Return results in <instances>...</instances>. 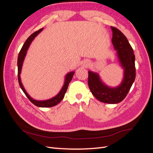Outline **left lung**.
I'll use <instances>...</instances> for the list:
<instances>
[{"label": "left lung", "instance_id": "obj_1", "mask_svg": "<svg viewBox=\"0 0 153 153\" xmlns=\"http://www.w3.org/2000/svg\"><path fill=\"white\" fill-rule=\"evenodd\" d=\"M112 41L114 49L117 50L119 62L124 68V78L121 85L117 87H110L101 80L98 73L88 72V85L92 94L101 102L115 104L122 101L135 81L136 76L135 55L128 41L122 32L114 27Z\"/></svg>", "mask_w": 153, "mask_h": 153}]
</instances>
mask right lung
<instances>
[{
    "label": "right lung",
    "instance_id": "obj_1",
    "mask_svg": "<svg viewBox=\"0 0 153 153\" xmlns=\"http://www.w3.org/2000/svg\"><path fill=\"white\" fill-rule=\"evenodd\" d=\"M43 28L39 29V30L36 31L34 32L33 34H31L26 41L25 43L23 45V47L20 50V52H19V54H18V61H17V65H18V83H19L20 87H21V89H22L23 92H24L26 96L28 98V99L31 101V102L35 105L37 106H39V107H52V106H55L57 105L59 103H60V101H61L62 99L64 98V95H65V93L66 92V91L68 89L69 83L71 82L72 80V78L73 76L74 73H75V71H72L68 73L66 75L65 77V82H64V84L63 87H62V89L59 92V94L55 96L53 98L47 100H44V101H38V100H35L34 99H32L31 97L27 94V92H26L25 89H24V86H23L22 82H21V79H20V73H21V70H22V64L23 62L24 61V59L25 57V55L27 53V51L28 50L29 46L31 43V42L34 39L35 37L38 35L39 32L42 31Z\"/></svg>",
    "mask_w": 153,
    "mask_h": 153
}]
</instances>
